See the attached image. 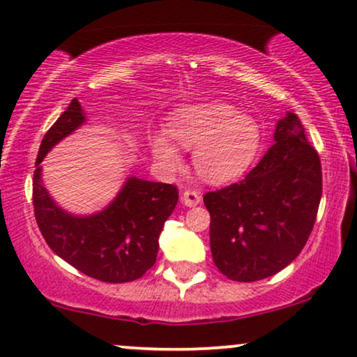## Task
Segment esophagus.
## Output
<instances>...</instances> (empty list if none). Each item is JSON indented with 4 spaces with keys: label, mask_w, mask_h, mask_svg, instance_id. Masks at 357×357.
<instances>
[{
    "label": "esophagus",
    "mask_w": 357,
    "mask_h": 357,
    "mask_svg": "<svg viewBox=\"0 0 357 357\" xmlns=\"http://www.w3.org/2000/svg\"><path fill=\"white\" fill-rule=\"evenodd\" d=\"M181 202L188 207H196L201 202V194L196 191H184L181 196Z\"/></svg>",
    "instance_id": "obj_1"
}]
</instances>
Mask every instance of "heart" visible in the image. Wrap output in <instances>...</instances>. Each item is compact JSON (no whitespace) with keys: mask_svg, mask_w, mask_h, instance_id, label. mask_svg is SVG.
<instances>
[{"mask_svg":"<svg viewBox=\"0 0 357 357\" xmlns=\"http://www.w3.org/2000/svg\"><path fill=\"white\" fill-rule=\"evenodd\" d=\"M166 134L181 149L194 150V168L206 183L235 181L261 149V127L248 114L220 101L189 104L171 114ZM150 151L166 171H178L183 160L166 137H150Z\"/></svg>","mask_w":357,"mask_h":357,"instance_id":"b5f03b06","label":"heart"}]
</instances>
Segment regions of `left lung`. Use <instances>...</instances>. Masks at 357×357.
<instances>
[{
	"label": "left lung",
	"instance_id": "8db88e82",
	"mask_svg": "<svg viewBox=\"0 0 357 357\" xmlns=\"http://www.w3.org/2000/svg\"><path fill=\"white\" fill-rule=\"evenodd\" d=\"M321 165L301 119L275 123L274 145L243 181L204 196L213 263L231 281L269 278L297 258L315 223Z\"/></svg>",
	"mask_w": 357,
	"mask_h": 357
}]
</instances>
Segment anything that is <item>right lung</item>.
<instances>
[{"label":"right lung","instance_id":"obj_1","mask_svg":"<svg viewBox=\"0 0 357 357\" xmlns=\"http://www.w3.org/2000/svg\"><path fill=\"white\" fill-rule=\"evenodd\" d=\"M84 122L86 114L75 98L42 139L32 183L37 225L52 251L83 274L112 284L135 281L155 264L160 234L178 204V189L130 176L102 211L76 215L61 208L44 186L40 163Z\"/></svg>","mask_w":357,"mask_h":357}]
</instances>
